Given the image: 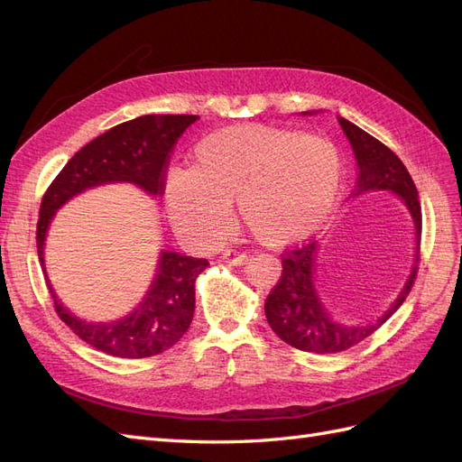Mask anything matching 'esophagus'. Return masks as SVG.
Listing matches in <instances>:
<instances>
[{"mask_svg":"<svg viewBox=\"0 0 462 462\" xmlns=\"http://www.w3.org/2000/svg\"><path fill=\"white\" fill-rule=\"evenodd\" d=\"M223 260L239 265V263H245L248 256L245 253H239V250H226V253H223Z\"/></svg>","mask_w":462,"mask_h":462,"instance_id":"34e87169","label":"esophagus"}]
</instances>
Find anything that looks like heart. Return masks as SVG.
Returning a JSON list of instances; mask_svg holds the SVG:
<instances>
[{"instance_id": "heart-1", "label": "heart", "mask_w": 462, "mask_h": 462, "mask_svg": "<svg viewBox=\"0 0 462 462\" xmlns=\"http://www.w3.org/2000/svg\"><path fill=\"white\" fill-rule=\"evenodd\" d=\"M343 187L345 163L333 143L243 123L204 136L194 146L192 167H170L163 199L173 227L200 245L227 235L236 199L258 243L289 248L326 226Z\"/></svg>"}]
</instances>
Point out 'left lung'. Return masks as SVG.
I'll return each mask as SVG.
<instances>
[{
    "label": "left lung",
    "mask_w": 462,
    "mask_h": 462,
    "mask_svg": "<svg viewBox=\"0 0 462 462\" xmlns=\"http://www.w3.org/2000/svg\"><path fill=\"white\" fill-rule=\"evenodd\" d=\"M318 111H302V116H316ZM345 136L353 146L358 177L353 197L366 192H391L404 204L414 227V260L397 297L375 319L362 324H346L333 318L326 309L316 287V260L321 245L318 241L304 245L283 256V273L272 295L265 300V318L270 328L291 346L306 353L333 355L360 343L393 316L407 299L418 270L420 250L422 212L418 190L404 163L377 138L356 127L345 117H337Z\"/></svg>",
    "instance_id": "left-lung-1"
}]
</instances>
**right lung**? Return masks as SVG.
<instances>
[{"mask_svg":"<svg viewBox=\"0 0 462 462\" xmlns=\"http://www.w3.org/2000/svg\"><path fill=\"white\" fill-rule=\"evenodd\" d=\"M199 116H141L96 136L82 146L53 179L40 206L36 227L38 258L55 312L82 341L109 356L146 358L173 346L189 329L194 316V282L208 265L162 248L152 283L134 309L119 319L90 321L63 306L46 272L44 248L51 221L69 200L85 190L127 183L158 197L163 189V167L177 138Z\"/></svg>","mask_w":462,"mask_h":462,"instance_id":"obj_1","label":"right lung"}]
</instances>
